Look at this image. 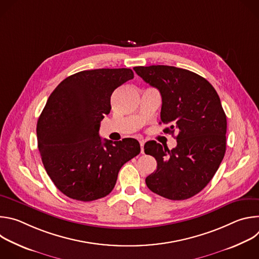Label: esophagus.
<instances>
[{"label":"esophagus","instance_id":"34e87169","mask_svg":"<svg viewBox=\"0 0 259 259\" xmlns=\"http://www.w3.org/2000/svg\"><path fill=\"white\" fill-rule=\"evenodd\" d=\"M140 146H141V154H143V145H144V141L143 140H139Z\"/></svg>","mask_w":259,"mask_h":259}]
</instances>
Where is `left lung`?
Instances as JSON below:
<instances>
[{
    "mask_svg": "<svg viewBox=\"0 0 259 259\" xmlns=\"http://www.w3.org/2000/svg\"><path fill=\"white\" fill-rule=\"evenodd\" d=\"M162 96L161 123L177 145L171 151L155 140L144 144V153L157 160V170L145 178L153 193L169 200H186L210 182L227 147V116L213 86L197 73L175 66L151 65L133 68Z\"/></svg>",
    "mask_w": 259,
    "mask_h": 259,
    "instance_id": "obj_1",
    "label": "left lung"
}]
</instances>
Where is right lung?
Returning <instances> with one entry per match:
<instances>
[{
  "instance_id": "add662e5",
  "label": "right lung",
  "mask_w": 259,
  "mask_h": 259,
  "mask_svg": "<svg viewBox=\"0 0 259 259\" xmlns=\"http://www.w3.org/2000/svg\"><path fill=\"white\" fill-rule=\"evenodd\" d=\"M133 78L130 68L83 70L49 96L36 124L38 147L47 174L66 197L90 202L107 196L121 167L140 153L134 138L102 141L98 133L113 92Z\"/></svg>"
}]
</instances>
